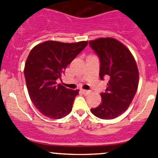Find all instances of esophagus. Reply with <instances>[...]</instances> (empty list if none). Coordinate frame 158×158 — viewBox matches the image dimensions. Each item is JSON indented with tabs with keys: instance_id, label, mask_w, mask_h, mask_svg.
I'll list each match as a JSON object with an SVG mask.
<instances>
[{
	"instance_id": "obj_1",
	"label": "esophagus",
	"mask_w": 158,
	"mask_h": 158,
	"mask_svg": "<svg viewBox=\"0 0 158 158\" xmlns=\"http://www.w3.org/2000/svg\"><path fill=\"white\" fill-rule=\"evenodd\" d=\"M81 92H82L83 94H85V95H88V94L90 93V91L85 90V89H81Z\"/></svg>"
}]
</instances>
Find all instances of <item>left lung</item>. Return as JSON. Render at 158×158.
Returning a JSON list of instances; mask_svg holds the SVG:
<instances>
[{
    "label": "left lung",
    "instance_id": "obj_1",
    "mask_svg": "<svg viewBox=\"0 0 158 158\" xmlns=\"http://www.w3.org/2000/svg\"><path fill=\"white\" fill-rule=\"evenodd\" d=\"M100 60L99 77L109 79L102 102L91 109L102 119H113L125 112L131 103L139 82V73L135 58L124 44L114 38H99L89 42Z\"/></svg>",
    "mask_w": 158,
    "mask_h": 158
}]
</instances>
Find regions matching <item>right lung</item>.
<instances>
[{"label": "right lung", "mask_w": 158, "mask_h": 158, "mask_svg": "<svg viewBox=\"0 0 158 158\" xmlns=\"http://www.w3.org/2000/svg\"><path fill=\"white\" fill-rule=\"evenodd\" d=\"M87 44V41L65 44L49 40L30 51L24 67L28 93L35 107L49 118L60 119L71 112L79 89H67L56 80Z\"/></svg>", "instance_id": "1"}]
</instances>
